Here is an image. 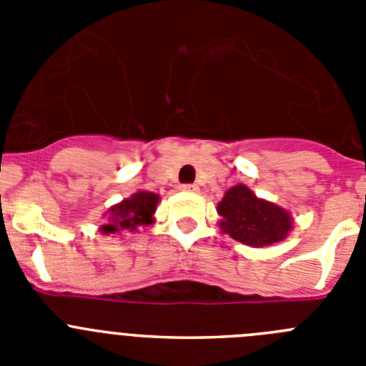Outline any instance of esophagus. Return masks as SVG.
I'll return each mask as SVG.
<instances>
[{
    "label": "esophagus",
    "mask_w": 366,
    "mask_h": 366,
    "mask_svg": "<svg viewBox=\"0 0 366 366\" xmlns=\"http://www.w3.org/2000/svg\"><path fill=\"white\" fill-rule=\"evenodd\" d=\"M181 190H185V192H196V190H198V185H196V183H185V185H181Z\"/></svg>",
    "instance_id": "1"
}]
</instances>
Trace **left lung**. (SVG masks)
I'll use <instances>...</instances> for the list:
<instances>
[{"mask_svg": "<svg viewBox=\"0 0 366 366\" xmlns=\"http://www.w3.org/2000/svg\"><path fill=\"white\" fill-rule=\"evenodd\" d=\"M222 229L242 244L264 247L284 240L292 229V218L284 209L258 199L245 185L229 189L218 203Z\"/></svg>", "mask_w": 366, "mask_h": 366, "instance_id": "left-lung-1", "label": "left lung"}]
</instances>
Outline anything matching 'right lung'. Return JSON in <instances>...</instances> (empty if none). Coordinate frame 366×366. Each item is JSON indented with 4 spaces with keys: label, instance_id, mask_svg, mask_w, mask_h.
Returning <instances> with one entry per match:
<instances>
[{
    "label": "right lung",
    "instance_id": "1",
    "mask_svg": "<svg viewBox=\"0 0 366 366\" xmlns=\"http://www.w3.org/2000/svg\"><path fill=\"white\" fill-rule=\"evenodd\" d=\"M159 202V196L154 192H135L132 198L124 199L119 205L109 209V218L100 227L104 234H119L122 231H135L152 223V214L155 212V207Z\"/></svg>",
    "mask_w": 366,
    "mask_h": 366
}]
</instances>
